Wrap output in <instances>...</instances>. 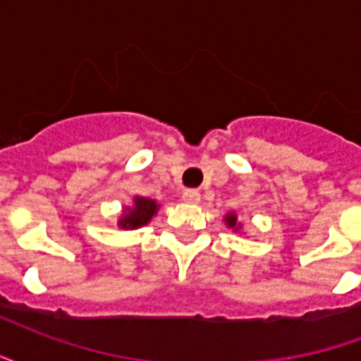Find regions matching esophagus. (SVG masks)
<instances>
[{
    "mask_svg": "<svg viewBox=\"0 0 361 361\" xmlns=\"http://www.w3.org/2000/svg\"><path fill=\"white\" fill-rule=\"evenodd\" d=\"M183 201H185V203H193V204H197L199 203V201H201V193H199V191H197V189H185V191H183Z\"/></svg>",
    "mask_w": 361,
    "mask_h": 361,
    "instance_id": "obj_1",
    "label": "esophagus"
}]
</instances>
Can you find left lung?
I'll list each match as a JSON object with an SVG mask.
<instances>
[{
  "instance_id": "left-lung-1",
  "label": "left lung",
  "mask_w": 361,
  "mask_h": 361,
  "mask_svg": "<svg viewBox=\"0 0 361 361\" xmlns=\"http://www.w3.org/2000/svg\"><path fill=\"white\" fill-rule=\"evenodd\" d=\"M224 224H226V228H232L234 232H240V230H242V222L238 220V214H235L234 211L224 214Z\"/></svg>"
}]
</instances>
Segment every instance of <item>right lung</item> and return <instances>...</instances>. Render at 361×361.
<instances>
[{"label":"right lung","mask_w":361,"mask_h":361,"mask_svg":"<svg viewBox=\"0 0 361 361\" xmlns=\"http://www.w3.org/2000/svg\"><path fill=\"white\" fill-rule=\"evenodd\" d=\"M158 209H160V204L154 199L135 195L131 204L121 209V214H119L118 219V226L121 230H137V228L147 226L150 220L157 216Z\"/></svg>","instance_id":"1"}]
</instances>
